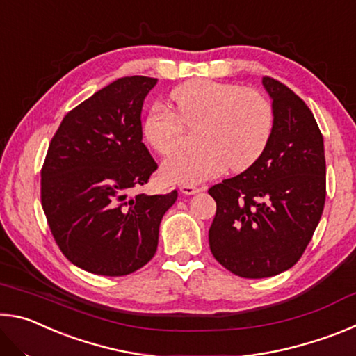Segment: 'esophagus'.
Segmentation results:
<instances>
[{
    "instance_id": "obj_1",
    "label": "esophagus",
    "mask_w": 356,
    "mask_h": 356,
    "mask_svg": "<svg viewBox=\"0 0 356 356\" xmlns=\"http://www.w3.org/2000/svg\"><path fill=\"white\" fill-rule=\"evenodd\" d=\"M179 190L182 195H186V196H191V195H196V193H200V188H197V186H193V185H180Z\"/></svg>"
}]
</instances>
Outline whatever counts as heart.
I'll use <instances>...</instances> for the list:
<instances>
[{"label": "heart", "instance_id": "heart-1", "mask_svg": "<svg viewBox=\"0 0 356 356\" xmlns=\"http://www.w3.org/2000/svg\"><path fill=\"white\" fill-rule=\"evenodd\" d=\"M172 111L154 106L143 125L155 152L171 154L184 141L185 129H197L195 150H179L161 165L171 184L196 185L232 171L248 170L261 159L273 135V106L254 89L196 78L170 94Z\"/></svg>", "mask_w": 356, "mask_h": 356}]
</instances>
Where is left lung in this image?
Returning <instances> with one entry per match:
<instances>
[{
	"label": "left lung",
	"mask_w": 356,
	"mask_h": 356,
	"mask_svg": "<svg viewBox=\"0 0 356 356\" xmlns=\"http://www.w3.org/2000/svg\"><path fill=\"white\" fill-rule=\"evenodd\" d=\"M272 99L273 135L254 165L213 185L216 215L210 251L242 278H268L298 261L325 204L323 136L314 114L284 84L264 76Z\"/></svg>",
	"instance_id": "1"
}]
</instances>
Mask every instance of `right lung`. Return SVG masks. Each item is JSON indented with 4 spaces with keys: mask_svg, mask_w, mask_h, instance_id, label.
Listing matches in <instances>:
<instances>
[{
    "mask_svg": "<svg viewBox=\"0 0 356 356\" xmlns=\"http://www.w3.org/2000/svg\"><path fill=\"white\" fill-rule=\"evenodd\" d=\"M156 78L125 76L65 114L42 168V207L69 261L89 273L124 276L154 257L168 195L129 196L156 163L143 143L141 111Z\"/></svg>",
    "mask_w": 356,
    "mask_h": 356,
    "instance_id": "right-lung-1",
    "label": "right lung"
}]
</instances>
